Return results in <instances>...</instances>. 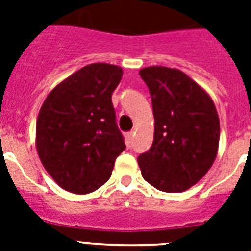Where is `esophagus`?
I'll return each instance as SVG.
<instances>
[{
  "instance_id": "obj_1",
  "label": "esophagus",
  "mask_w": 251,
  "mask_h": 251,
  "mask_svg": "<svg viewBox=\"0 0 251 251\" xmlns=\"http://www.w3.org/2000/svg\"><path fill=\"white\" fill-rule=\"evenodd\" d=\"M133 137H134V131H129V133L126 134V142L131 143V141H133Z\"/></svg>"
}]
</instances>
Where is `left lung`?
I'll list each match as a JSON object with an SVG mask.
<instances>
[{"label":"left lung","instance_id":"left-lung-1","mask_svg":"<svg viewBox=\"0 0 251 251\" xmlns=\"http://www.w3.org/2000/svg\"><path fill=\"white\" fill-rule=\"evenodd\" d=\"M149 87L155 120L154 141L138 156L143 179L164 192H183L212 167L220 141V120L208 93L179 70L139 71Z\"/></svg>","mask_w":251,"mask_h":251}]
</instances>
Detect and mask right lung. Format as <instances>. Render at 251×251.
<instances>
[{
    "label": "right lung",
    "mask_w": 251,
    "mask_h": 251,
    "mask_svg": "<svg viewBox=\"0 0 251 251\" xmlns=\"http://www.w3.org/2000/svg\"><path fill=\"white\" fill-rule=\"evenodd\" d=\"M122 68L93 63L51 91L36 121V149L45 168L63 189L89 194L105 184L126 149L116 121L112 93Z\"/></svg>",
    "instance_id": "obj_1"
}]
</instances>
